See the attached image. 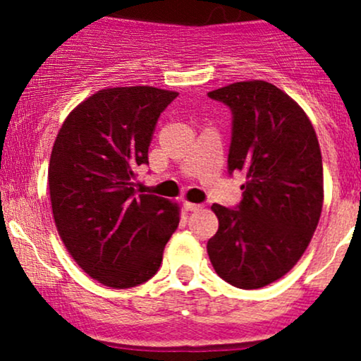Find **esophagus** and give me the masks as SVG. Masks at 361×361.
<instances>
[{
	"mask_svg": "<svg viewBox=\"0 0 361 361\" xmlns=\"http://www.w3.org/2000/svg\"><path fill=\"white\" fill-rule=\"evenodd\" d=\"M185 209L190 210V212H197V210L202 209L200 204H192V202H185Z\"/></svg>",
	"mask_w": 361,
	"mask_h": 361,
	"instance_id": "1",
	"label": "esophagus"
}]
</instances>
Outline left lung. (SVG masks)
<instances>
[{
	"label": "left lung",
	"mask_w": 361,
	"mask_h": 361,
	"mask_svg": "<svg viewBox=\"0 0 361 361\" xmlns=\"http://www.w3.org/2000/svg\"><path fill=\"white\" fill-rule=\"evenodd\" d=\"M209 98L233 111L227 166L246 183L235 209L212 205L219 231L207 252L227 283L261 288L292 270L312 239L324 200L321 147L305 111L271 82H233Z\"/></svg>",
	"instance_id": "left-lung-1"
}]
</instances>
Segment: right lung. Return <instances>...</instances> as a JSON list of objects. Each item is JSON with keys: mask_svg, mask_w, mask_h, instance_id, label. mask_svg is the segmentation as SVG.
<instances>
[{"mask_svg": "<svg viewBox=\"0 0 361 361\" xmlns=\"http://www.w3.org/2000/svg\"><path fill=\"white\" fill-rule=\"evenodd\" d=\"M176 91L126 86L97 91L62 123L49 163L54 222L66 250L111 288L144 283L159 270L180 207L135 192V169Z\"/></svg>", "mask_w": 361, "mask_h": 361, "instance_id": "1", "label": "right lung"}]
</instances>
